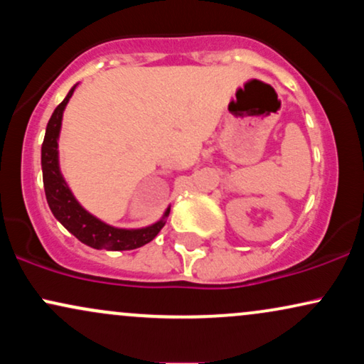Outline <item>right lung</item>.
Wrapping results in <instances>:
<instances>
[{"label":"right lung","mask_w":364,"mask_h":364,"mask_svg":"<svg viewBox=\"0 0 364 364\" xmlns=\"http://www.w3.org/2000/svg\"><path fill=\"white\" fill-rule=\"evenodd\" d=\"M75 87L68 92L60 106L53 112L46 128V136L41 150V164H43V181L46 200L53 215L68 229L72 235L80 240L83 245L95 250H112V252H123V250H135L150 243L159 235L166 224V217L169 215L168 208L164 217L156 224L144 229H118L112 225L104 224L97 217L90 215L80 203L75 200L68 185L63 179L58 164V136H60L63 111L72 97Z\"/></svg>","instance_id":"1"}]
</instances>
